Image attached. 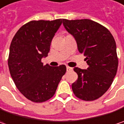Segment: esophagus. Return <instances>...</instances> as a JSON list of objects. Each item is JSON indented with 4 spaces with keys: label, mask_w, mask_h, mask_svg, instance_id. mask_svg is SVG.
Here are the masks:
<instances>
[{
    "label": "esophagus",
    "mask_w": 124,
    "mask_h": 124,
    "mask_svg": "<svg viewBox=\"0 0 124 124\" xmlns=\"http://www.w3.org/2000/svg\"><path fill=\"white\" fill-rule=\"evenodd\" d=\"M73 70V68H71V67H67V71H71Z\"/></svg>",
    "instance_id": "1"
}]
</instances>
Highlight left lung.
<instances>
[{"label":"left lung","mask_w":124,"mask_h":124,"mask_svg":"<svg viewBox=\"0 0 124 124\" xmlns=\"http://www.w3.org/2000/svg\"><path fill=\"white\" fill-rule=\"evenodd\" d=\"M67 32L76 40L78 50L85 55L87 69L74 67L78 79L72 84L77 98L92 101L109 89L118 68L116 46L110 31L91 19H62Z\"/></svg>","instance_id":"1"}]
</instances>
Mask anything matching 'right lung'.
<instances>
[{
    "label": "right lung",
    "instance_id": "1",
    "mask_svg": "<svg viewBox=\"0 0 124 124\" xmlns=\"http://www.w3.org/2000/svg\"><path fill=\"white\" fill-rule=\"evenodd\" d=\"M62 19L31 21L23 25L13 37L10 47L8 67L17 88L34 102L51 98L57 90L66 66H43L52 39Z\"/></svg>",
    "mask_w": 124,
    "mask_h": 124
}]
</instances>
